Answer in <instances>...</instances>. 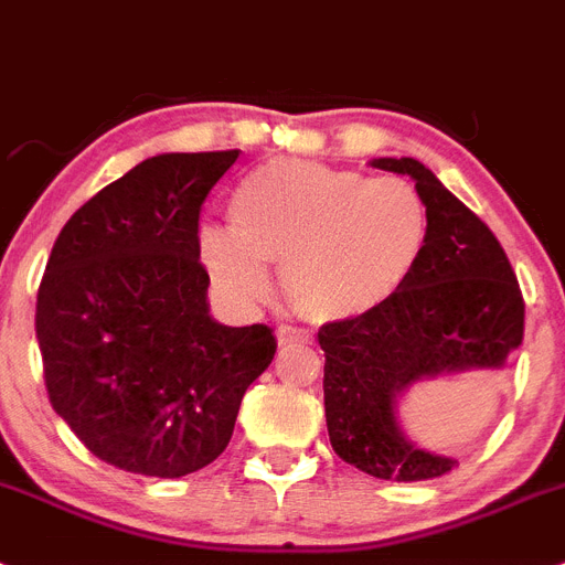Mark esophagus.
I'll return each instance as SVG.
<instances>
[{"mask_svg": "<svg viewBox=\"0 0 565 565\" xmlns=\"http://www.w3.org/2000/svg\"><path fill=\"white\" fill-rule=\"evenodd\" d=\"M296 341H310V332L301 327H278V343H296Z\"/></svg>", "mask_w": 565, "mask_h": 565, "instance_id": "esophagus-1", "label": "esophagus"}]
</instances>
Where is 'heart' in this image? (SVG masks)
I'll use <instances>...</instances> for the list:
<instances>
[{"label": "heart", "instance_id": "heart-1", "mask_svg": "<svg viewBox=\"0 0 565 565\" xmlns=\"http://www.w3.org/2000/svg\"><path fill=\"white\" fill-rule=\"evenodd\" d=\"M227 215L233 235H201L215 284L238 301H262L264 267L276 269L289 307L312 323L355 321L386 307L429 244V210L415 184L307 159L255 167Z\"/></svg>", "mask_w": 565, "mask_h": 565}]
</instances>
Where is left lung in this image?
I'll use <instances>...</instances> for the list:
<instances>
[{
  "label": "left lung",
  "mask_w": 565,
  "mask_h": 565,
  "mask_svg": "<svg viewBox=\"0 0 565 565\" xmlns=\"http://www.w3.org/2000/svg\"><path fill=\"white\" fill-rule=\"evenodd\" d=\"M372 167L415 179L429 244L412 281L386 307L318 330L323 409L338 458L381 480H429L458 460L412 446L395 424L401 392L460 370H498L523 341V292L492 230L415 159Z\"/></svg>",
  "instance_id": "1"
}]
</instances>
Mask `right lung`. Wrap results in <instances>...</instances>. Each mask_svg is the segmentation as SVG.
Returning a JSON list of instances; mask_svg holds the SVG:
<instances>
[{
    "instance_id": "right-lung-1",
    "label": "right lung",
    "mask_w": 565,
    "mask_h": 565,
    "mask_svg": "<svg viewBox=\"0 0 565 565\" xmlns=\"http://www.w3.org/2000/svg\"><path fill=\"white\" fill-rule=\"evenodd\" d=\"M242 150L164 153L71 215L36 296L58 418L105 463L181 478L233 438L244 392L276 355L267 323L210 318L199 218Z\"/></svg>"
}]
</instances>
